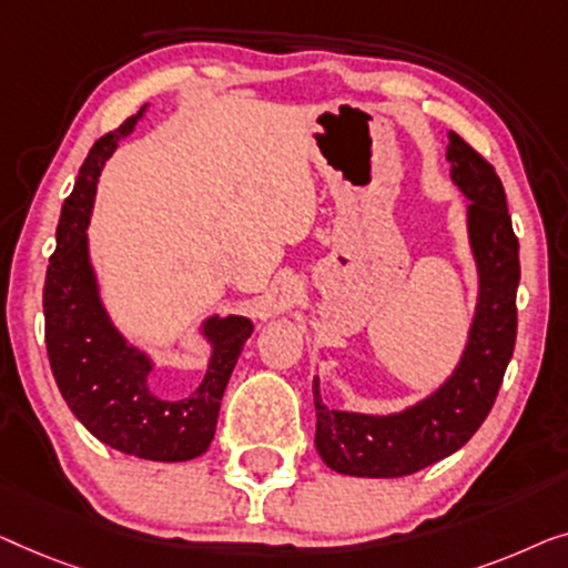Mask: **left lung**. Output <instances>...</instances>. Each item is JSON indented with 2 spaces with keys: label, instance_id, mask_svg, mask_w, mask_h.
Listing matches in <instances>:
<instances>
[{
  "label": "left lung",
  "instance_id": "left-lung-1",
  "mask_svg": "<svg viewBox=\"0 0 568 568\" xmlns=\"http://www.w3.org/2000/svg\"><path fill=\"white\" fill-rule=\"evenodd\" d=\"M453 182L468 197V234L478 267V306L466 353L440 390L402 414L371 417L329 409L314 381L316 450L332 470L365 478L409 476L460 450L489 417L515 353L520 242L494 166L450 131Z\"/></svg>",
  "mask_w": 568,
  "mask_h": 568
}]
</instances>
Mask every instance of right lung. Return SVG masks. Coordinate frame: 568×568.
<instances>
[{"instance_id":"add662e5","label":"right lung","mask_w":568,"mask_h":568,"mask_svg":"<svg viewBox=\"0 0 568 568\" xmlns=\"http://www.w3.org/2000/svg\"><path fill=\"white\" fill-rule=\"evenodd\" d=\"M133 125L135 115L94 143L61 207L43 285L45 349L63 402L100 443L135 458L178 463L197 458L211 445L223 390L252 322L244 316L207 318L203 332L213 357L203 383L187 398H162L149 388L151 361L125 345L110 324L87 252V223L102 164Z\"/></svg>"}]
</instances>
